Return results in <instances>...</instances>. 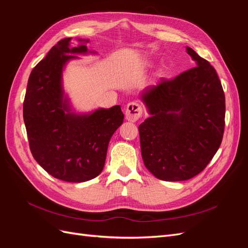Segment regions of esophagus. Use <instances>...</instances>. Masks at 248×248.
<instances>
[{
    "label": "esophagus",
    "instance_id": "1",
    "mask_svg": "<svg viewBox=\"0 0 248 248\" xmlns=\"http://www.w3.org/2000/svg\"><path fill=\"white\" fill-rule=\"evenodd\" d=\"M142 114V108L136 101L129 102L125 108V117L130 122H136L140 118Z\"/></svg>",
    "mask_w": 248,
    "mask_h": 248
}]
</instances>
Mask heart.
<instances>
[{
  "label": "heart",
  "instance_id": "obj_1",
  "mask_svg": "<svg viewBox=\"0 0 248 248\" xmlns=\"http://www.w3.org/2000/svg\"><path fill=\"white\" fill-rule=\"evenodd\" d=\"M150 66H151V63H148V62L144 63V67H145V68H148V67H150Z\"/></svg>",
  "mask_w": 248,
  "mask_h": 248
}]
</instances>
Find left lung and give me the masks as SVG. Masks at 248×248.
Instances as JSON below:
<instances>
[{
    "label": "left lung",
    "instance_id": "left-lung-1",
    "mask_svg": "<svg viewBox=\"0 0 248 248\" xmlns=\"http://www.w3.org/2000/svg\"><path fill=\"white\" fill-rule=\"evenodd\" d=\"M197 67L174 79H160L140 94L150 117L139 126L141 157L163 181H184L204 170L218 150L226 99L213 67L192 48Z\"/></svg>",
    "mask_w": 248,
    "mask_h": 248
}]
</instances>
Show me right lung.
I'll return each instance as SVG.
<instances>
[{"mask_svg":"<svg viewBox=\"0 0 248 248\" xmlns=\"http://www.w3.org/2000/svg\"><path fill=\"white\" fill-rule=\"evenodd\" d=\"M60 40L37 64L28 80L24 121L35 160L49 175L66 182H85L98 176L108 142L122 125L120 106L76 112L63 88V71L76 55H87L89 39Z\"/></svg>","mask_w":248,"mask_h":248,"instance_id":"add662e5","label":"right lung"}]
</instances>
